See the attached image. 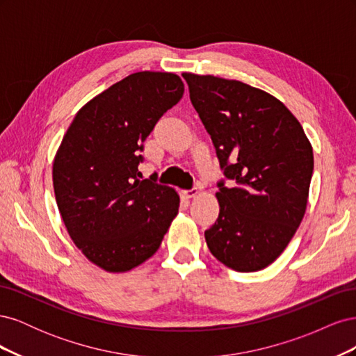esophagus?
<instances>
[{"instance_id":"esophagus-1","label":"esophagus","mask_w":356,"mask_h":356,"mask_svg":"<svg viewBox=\"0 0 356 356\" xmlns=\"http://www.w3.org/2000/svg\"><path fill=\"white\" fill-rule=\"evenodd\" d=\"M197 193H199V188H197V187H191L190 190H184V191H182V195H184L187 199H191V197L197 196Z\"/></svg>"}]
</instances>
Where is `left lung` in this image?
Returning a JSON list of instances; mask_svg holds the SVG:
<instances>
[{
	"label": "left lung",
	"instance_id": "8db88e82",
	"mask_svg": "<svg viewBox=\"0 0 356 356\" xmlns=\"http://www.w3.org/2000/svg\"><path fill=\"white\" fill-rule=\"evenodd\" d=\"M190 101L211 135L225 179L209 251L236 272H257L284 252L305 217L314 152L286 106L252 86L184 72Z\"/></svg>",
	"mask_w": 356,
	"mask_h": 356
}]
</instances>
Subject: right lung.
Wrapping results in <instances>:
<instances>
[{"label": "right lung", "instance_id": "1", "mask_svg": "<svg viewBox=\"0 0 356 356\" xmlns=\"http://www.w3.org/2000/svg\"><path fill=\"white\" fill-rule=\"evenodd\" d=\"M184 93L175 74L127 75L74 117L53 161V187L75 246L106 272L152 257L177 217L174 188L141 179L145 138Z\"/></svg>", "mask_w": 356, "mask_h": 356}]
</instances>
